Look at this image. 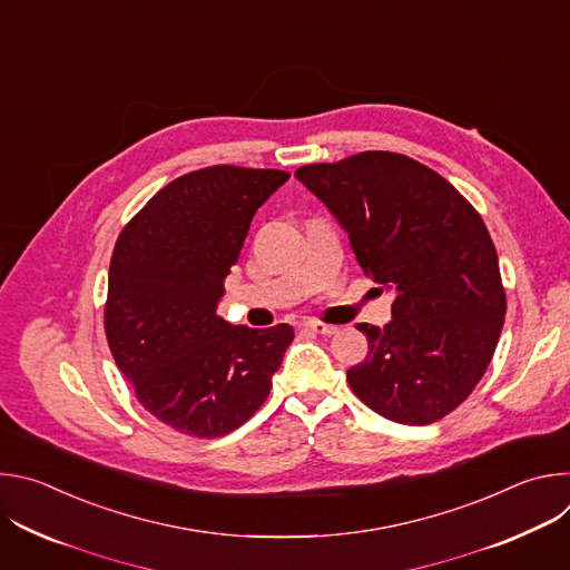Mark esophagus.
<instances>
[{
    "instance_id": "1",
    "label": "esophagus",
    "mask_w": 570,
    "mask_h": 570,
    "mask_svg": "<svg viewBox=\"0 0 570 570\" xmlns=\"http://www.w3.org/2000/svg\"><path fill=\"white\" fill-rule=\"evenodd\" d=\"M299 327L304 332H313V334H320V336H334L338 332V327H334V324H324L320 320H306V322L299 324Z\"/></svg>"
}]
</instances>
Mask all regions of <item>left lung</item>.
<instances>
[{
	"label": "left lung",
	"mask_w": 570,
	"mask_h": 570,
	"mask_svg": "<svg viewBox=\"0 0 570 570\" xmlns=\"http://www.w3.org/2000/svg\"><path fill=\"white\" fill-rule=\"evenodd\" d=\"M295 178L347 232L358 266L394 295L370 352L347 370L354 394L396 424L426 426L471 394L505 320L499 255L480 214L417 159L367 150Z\"/></svg>",
	"instance_id": "8db88e82"
}]
</instances>
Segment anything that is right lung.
Listing matches in <instances>:
<instances>
[{"label": "right lung", "instance_id": "add662e5", "mask_svg": "<svg viewBox=\"0 0 570 570\" xmlns=\"http://www.w3.org/2000/svg\"><path fill=\"white\" fill-rule=\"evenodd\" d=\"M291 178L207 167L159 189L121 229L110 262L106 336L144 409L194 438H220L266 401L295 334L250 330L216 306L255 212Z\"/></svg>", "mask_w": 570, "mask_h": 570}]
</instances>
